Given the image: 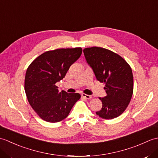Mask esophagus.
I'll return each instance as SVG.
<instances>
[{"mask_svg": "<svg viewBox=\"0 0 158 158\" xmlns=\"http://www.w3.org/2000/svg\"><path fill=\"white\" fill-rule=\"evenodd\" d=\"M81 96L83 97V98H85L86 99H92V96H90V95H88V94H82Z\"/></svg>", "mask_w": 158, "mask_h": 158, "instance_id": "34e87169", "label": "esophagus"}]
</instances>
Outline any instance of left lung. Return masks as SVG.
I'll use <instances>...</instances> for the list:
<instances>
[{
  "label": "left lung",
  "mask_w": 158,
  "mask_h": 158,
  "mask_svg": "<svg viewBox=\"0 0 158 158\" xmlns=\"http://www.w3.org/2000/svg\"><path fill=\"white\" fill-rule=\"evenodd\" d=\"M85 58L98 81L105 83L106 96L99 98L102 109L96 112L102 119L119 116L128 106L133 94L131 67L119 55L105 48L92 47L83 49Z\"/></svg>",
  "instance_id": "obj_1"
}]
</instances>
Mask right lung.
<instances>
[{
    "instance_id": "add662e5",
    "label": "right lung",
    "mask_w": 158,
    "mask_h": 158,
    "mask_svg": "<svg viewBox=\"0 0 158 158\" xmlns=\"http://www.w3.org/2000/svg\"><path fill=\"white\" fill-rule=\"evenodd\" d=\"M81 53V48L48 51L29 65L25 76V92L29 104L42 119L60 122L81 98L78 93L60 92L56 83L65 77Z\"/></svg>"
}]
</instances>
